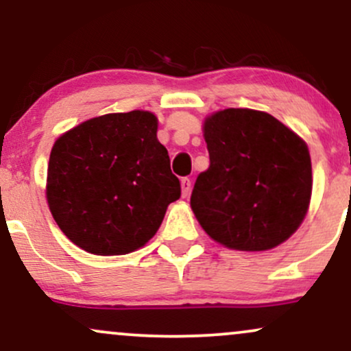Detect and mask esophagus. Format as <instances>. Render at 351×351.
I'll list each match as a JSON object with an SVG mask.
<instances>
[{"label":"esophagus","mask_w":351,"mask_h":351,"mask_svg":"<svg viewBox=\"0 0 351 351\" xmlns=\"http://www.w3.org/2000/svg\"><path fill=\"white\" fill-rule=\"evenodd\" d=\"M189 191H191V180L181 178V195H183V198H186Z\"/></svg>","instance_id":"esophagus-1"}]
</instances>
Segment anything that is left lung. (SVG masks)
I'll return each mask as SVG.
<instances>
[{
  "mask_svg": "<svg viewBox=\"0 0 351 351\" xmlns=\"http://www.w3.org/2000/svg\"><path fill=\"white\" fill-rule=\"evenodd\" d=\"M209 168L191 209L216 243L267 251L287 241L307 215L312 163L307 145L276 117L226 108L204 120Z\"/></svg>",
  "mask_w": 351,
  "mask_h": 351,
  "instance_id": "obj_1",
  "label": "left lung"
}]
</instances>
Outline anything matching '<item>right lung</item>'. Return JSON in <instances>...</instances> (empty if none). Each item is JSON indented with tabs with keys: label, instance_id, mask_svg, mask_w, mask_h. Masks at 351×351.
Here are the masks:
<instances>
[{
	"label": "right lung",
	"instance_id": "1",
	"mask_svg": "<svg viewBox=\"0 0 351 351\" xmlns=\"http://www.w3.org/2000/svg\"><path fill=\"white\" fill-rule=\"evenodd\" d=\"M152 112L86 120L56 140L47 167L52 217L75 245L122 256L155 236L168 204L181 196Z\"/></svg>",
	"mask_w": 351,
	"mask_h": 351
}]
</instances>
